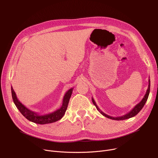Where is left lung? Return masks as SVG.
I'll return each instance as SVG.
<instances>
[{
    "label": "left lung",
    "mask_w": 158,
    "mask_h": 158,
    "mask_svg": "<svg viewBox=\"0 0 158 158\" xmlns=\"http://www.w3.org/2000/svg\"><path fill=\"white\" fill-rule=\"evenodd\" d=\"M150 87H151V81H150V79H148V88L147 89V92L143 97V98L142 99V101H141L138 104H136L133 108H132L129 112H128L127 114H124V115H122L121 116V117H111V116L110 115H107V114L104 113V112H102L100 109L98 108V107L97 106V105L96 104V102H95L94 99L93 97H92V102L94 103V104L97 110L100 112L103 116H104V117L108 118H110V119H112V120H126V119H128V118H132L135 117V116H136L140 111L141 110H142L143 108V107L144 106L146 101H147V98L148 97V95H149V93H150Z\"/></svg>",
    "instance_id": "obj_1"
}]
</instances>
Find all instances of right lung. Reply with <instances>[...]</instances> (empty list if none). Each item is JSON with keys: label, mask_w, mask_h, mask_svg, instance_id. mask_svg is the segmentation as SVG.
Here are the masks:
<instances>
[{"label": "right lung", "mask_w": 158, "mask_h": 158, "mask_svg": "<svg viewBox=\"0 0 158 158\" xmlns=\"http://www.w3.org/2000/svg\"><path fill=\"white\" fill-rule=\"evenodd\" d=\"M73 88L69 89L66 92L63 97L62 106L60 108L57 109V110L49 113L47 114H40L36 112L30 110L27 107L22 104L16 97V95L13 90V88L11 86V94L13 102L15 106L17 107L20 112L22 114L23 117H26L28 120L38 124H47L55 122L56 121L60 120L64 116L66 109H67L68 104L70 101V98L72 95Z\"/></svg>", "instance_id": "obj_1"}]
</instances>
